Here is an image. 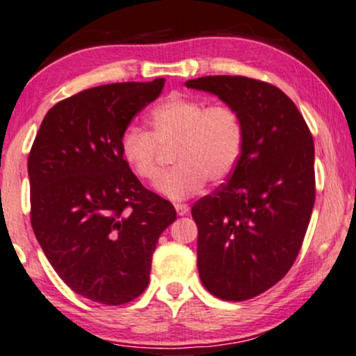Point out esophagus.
<instances>
[{"label": "esophagus", "mask_w": 356, "mask_h": 356, "mask_svg": "<svg viewBox=\"0 0 356 356\" xmlns=\"http://www.w3.org/2000/svg\"><path fill=\"white\" fill-rule=\"evenodd\" d=\"M175 209H177V214L178 216H186L188 212H189V206L178 202V204H175Z\"/></svg>", "instance_id": "esophagus-1"}]
</instances>
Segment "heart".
<instances>
[{"mask_svg": "<svg viewBox=\"0 0 356 356\" xmlns=\"http://www.w3.org/2000/svg\"><path fill=\"white\" fill-rule=\"evenodd\" d=\"M152 132L131 126L121 137V155L137 178L155 181L160 150L177 147L172 172L156 191L172 201L200 193L207 179L222 183L234 173L243 149V124L237 109L224 103L207 106L191 96H170L149 116Z\"/></svg>", "mask_w": 356, "mask_h": 356, "instance_id": "heart-1", "label": "heart"}]
</instances>
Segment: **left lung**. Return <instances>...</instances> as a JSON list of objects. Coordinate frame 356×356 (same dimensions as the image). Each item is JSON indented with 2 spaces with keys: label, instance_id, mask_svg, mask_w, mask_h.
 Listing matches in <instances>:
<instances>
[{
  "label": "left lung",
  "instance_id": "left-lung-1",
  "mask_svg": "<svg viewBox=\"0 0 356 356\" xmlns=\"http://www.w3.org/2000/svg\"><path fill=\"white\" fill-rule=\"evenodd\" d=\"M186 86L216 95L242 118L237 167L191 214L204 288L245 301L278 283L301 250L316 200L314 140L296 104L270 83L216 75Z\"/></svg>",
  "mask_w": 356,
  "mask_h": 356
}]
</instances>
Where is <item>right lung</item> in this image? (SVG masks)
I'll use <instances>...</instances> for the list:
<instances>
[{"label":"right lung","instance_id":"right-lung-1","mask_svg":"<svg viewBox=\"0 0 356 356\" xmlns=\"http://www.w3.org/2000/svg\"><path fill=\"white\" fill-rule=\"evenodd\" d=\"M163 85L113 83L60 101L27 160L37 242L63 283L106 306L144 293L160 234L177 219L121 155L124 131Z\"/></svg>","mask_w":356,"mask_h":356}]
</instances>
